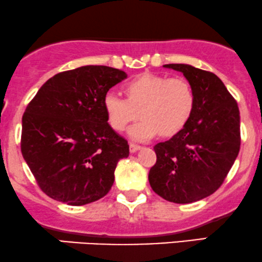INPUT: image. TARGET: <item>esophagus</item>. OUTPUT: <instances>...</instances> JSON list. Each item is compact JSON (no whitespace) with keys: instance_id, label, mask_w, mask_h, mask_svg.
I'll use <instances>...</instances> for the list:
<instances>
[{"instance_id":"esophagus-1","label":"esophagus","mask_w":262,"mask_h":262,"mask_svg":"<svg viewBox=\"0 0 262 262\" xmlns=\"http://www.w3.org/2000/svg\"><path fill=\"white\" fill-rule=\"evenodd\" d=\"M141 148V146H138L136 143H130V152L131 153H135L136 150H138Z\"/></svg>"}]
</instances>
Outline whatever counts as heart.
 <instances>
[{
  "label": "heart",
  "mask_w": 262,
  "mask_h": 262,
  "mask_svg": "<svg viewBox=\"0 0 262 262\" xmlns=\"http://www.w3.org/2000/svg\"><path fill=\"white\" fill-rule=\"evenodd\" d=\"M126 99L114 93L103 98L107 122L115 131H124L142 116L130 130L134 140L144 141L161 132L171 137L186 127L196 107L195 89L183 77L162 75L138 76L124 85Z\"/></svg>",
  "instance_id": "1"
}]
</instances>
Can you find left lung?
Segmentation results:
<instances>
[{"label":"left lung","mask_w":262,"mask_h":262,"mask_svg":"<svg viewBox=\"0 0 262 262\" xmlns=\"http://www.w3.org/2000/svg\"><path fill=\"white\" fill-rule=\"evenodd\" d=\"M191 83L196 107L179 134L155 146L156 164L148 180L157 195L191 204L220 189L241 149L238 103L214 73L190 64L169 63Z\"/></svg>","instance_id":"8db88e82"}]
</instances>
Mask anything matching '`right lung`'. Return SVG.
<instances>
[{
    "label": "right lung",
    "mask_w": 262,
    "mask_h": 262,
    "mask_svg": "<svg viewBox=\"0 0 262 262\" xmlns=\"http://www.w3.org/2000/svg\"><path fill=\"white\" fill-rule=\"evenodd\" d=\"M124 71L82 66L48 79L21 118L20 150L41 191L82 206L106 195L128 143L107 124L103 98Z\"/></svg>",
    "instance_id": "obj_1"
}]
</instances>
